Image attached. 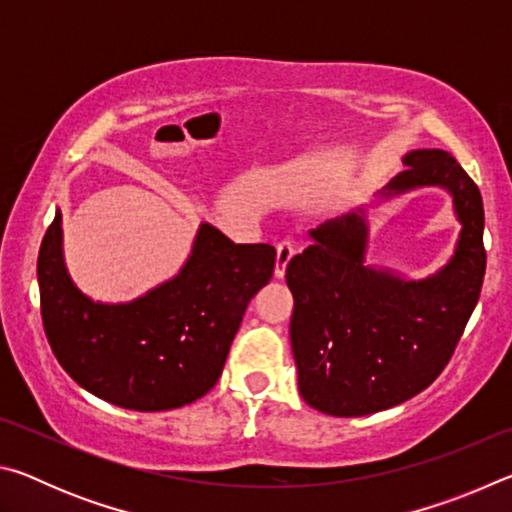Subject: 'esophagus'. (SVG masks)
<instances>
[{
  "instance_id": "1",
  "label": "esophagus",
  "mask_w": 512,
  "mask_h": 512,
  "mask_svg": "<svg viewBox=\"0 0 512 512\" xmlns=\"http://www.w3.org/2000/svg\"><path fill=\"white\" fill-rule=\"evenodd\" d=\"M296 250H293L291 241H282V244H277V257H275V277L280 280L287 273V266L291 262V257Z\"/></svg>"
}]
</instances>
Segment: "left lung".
<instances>
[{"instance_id":"left-lung-1","label":"left lung","mask_w":512,"mask_h":512,"mask_svg":"<svg viewBox=\"0 0 512 512\" xmlns=\"http://www.w3.org/2000/svg\"><path fill=\"white\" fill-rule=\"evenodd\" d=\"M379 201L420 187L447 189L461 223L454 255L424 280L366 262V207L309 230L287 266L298 391L316 411L359 418L411 400L436 379L479 302L485 250L479 187L454 155L415 149Z\"/></svg>"}]
</instances>
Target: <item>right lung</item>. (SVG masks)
I'll return each mask as SVG.
<instances>
[{
    "instance_id": "obj_1",
    "label": "right lung",
    "mask_w": 512,
    "mask_h": 512,
    "mask_svg": "<svg viewBox=\"0 0 512 512\" xmlns=\"http://www.w3.org/2000/svg\"><path fill=\"white\" fill-rule=\"evenodd\" d=\"M273 268V246L235 244L201 223L178 275L131 302H94L67 271L56 210L38 255L42 325L60 366L88 393L121 409H180L219 381Z\"/></svg>"
}]
</instances>
